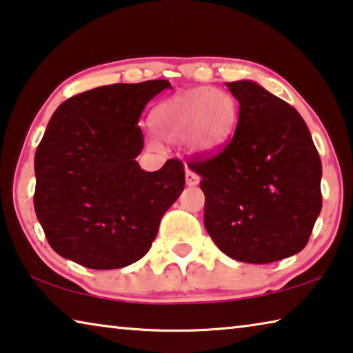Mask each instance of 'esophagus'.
<instances>
[{"instance_id": "1", "label": "esophagus", "mask_w": 353, "mask_h": 353, "mask_svg": "<svg viewBox=\"0 0 353 353\" xmlns=\"http://www.w3.org/2000/svg\"><path fill=\"white\" fill-rule=\"evenodd\" d=\"M185 182H187L188 187L198 185V183H199V176L194 174L192 170H188V168H187V170H185Z\"/></svg>"}]
</instances>
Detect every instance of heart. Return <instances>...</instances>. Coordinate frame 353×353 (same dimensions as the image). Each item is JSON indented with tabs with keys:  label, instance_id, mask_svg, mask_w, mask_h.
I'll return each mask as SVG.
<instances>
[{
	"label": "heart",
	"instance_id": "1",
	"mask_svg": "<svg viewBox=\"0 0 353 353\" xmlns=\"http://www.w3.org/2000/svg\"><path fill=\"white\" fill-rule=\"evenodd\" d=\"M239 103L231 94L214 88H196L159 103L150 114L157 135L168 143L188 139L193 152L214 154L232 135Z\"/></svg>",
	"mask_w": 353,
	"mask_h": 353
}]
</instances>
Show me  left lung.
Returning a JSON list of instances; mask_svg holds the SVG:
<instances>
[{"instance_id": "obj_1", "label": "left lung", "mask_w": 353, "mask_h": 353, "mask_svg": "<svg viewBox=\"0 0 353 353\" xmlns=\"http://www.w3.org/2000/svg\"><path fill=\"white\" fill-rule=\"evenodd\" d=\"M240 105L231 143L190 163L204 226L232 259L268 264L306 247L322 209V163L303 117L257 83H226Z\"/></svg>"}]
</instances>
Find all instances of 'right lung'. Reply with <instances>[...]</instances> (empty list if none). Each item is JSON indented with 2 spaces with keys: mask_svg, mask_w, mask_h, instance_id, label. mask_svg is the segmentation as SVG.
Listing matches in <instances>:
<instances>
[{
  "mask_svg": "<svg viewBox=\"0 0 353 353\" xmlns=\"http://www.w3.org/2000/svg\"><path fill=\"white\" fill-rule=\"evenodd\" d=\"M171 85L150 80L100 86L67 99L36 150L34 209L56 253L94 270L148 253L160 220L185 185L179 160L141 170L139 116Z\"/></svg>",
  "mask_w": 353,
  "mask_h": 353,
  "instance_id": "1",
  "label": "right lung"
}]
</instances>
